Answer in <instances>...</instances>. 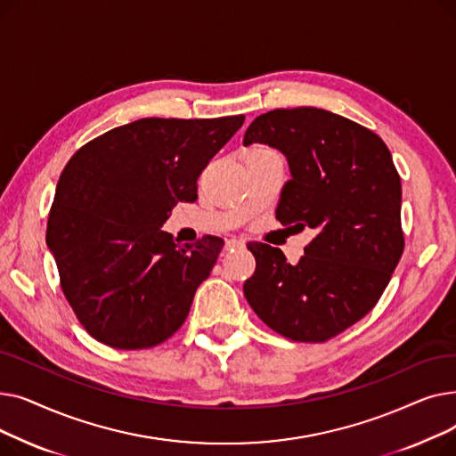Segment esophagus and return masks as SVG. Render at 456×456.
I'll return each instance as SVG.
<instances>
[{"label":"esophagus","instance_id":"esophagus-1","mask_svg":"<svg viewBox=\"0 0 456 456\" xmlns=\"http://www.w3.org/2000/svg\"><path fill=\"white\" fill-rule=\"evenodd\" d=\"M244 240H242V238H229V240L225 242V249L227 251H234V249H240V248H244Z\"/></svg>","mask_w":456,"mask_h":456}]
</instances>
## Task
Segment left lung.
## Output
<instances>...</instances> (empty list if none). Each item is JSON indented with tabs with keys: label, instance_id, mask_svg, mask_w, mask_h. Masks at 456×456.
Wrapping results in <instances>:
<instances>
[{
	"label": "left lung",
	"instance_id": "obj_1",
	"mask_svg": "<svg viewBox=\"0 0 456 456\" xmlns=\"http://www.w3.org/2000/svg\"><path fill=\"white\" fill-rule=\"evenodd\" d=\"M284 153L292 179L275 218L316 229L297 265L279 248L249 242L256 270L244 282L255 314L294 342H327L377 305L404 249L401 179L379 134L316 109L256 116L244 143Z\"/></svg>",
	"mask_w": 456,
	"mask_h": 456
}]
</instances>
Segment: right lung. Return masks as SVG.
<instances>
[{"label":"right lung","mask_w":456,"mask_h":456,"mask_svg":"<svg viewBox=\"0 0 456 456\" xmlns=\"http://www.w3.org/2000/svg\"><path fill=\"white\" fill-rule=\"evenodd\" d=\"M246 116L142 118L86 142L66 164L47 218L61 289L92 338L150 349L179 330L224 238L177 244L160 231Z\"/></svg>","instance_id":"obj_1"}]
</instances>
